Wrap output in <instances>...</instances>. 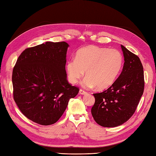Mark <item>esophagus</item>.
<instances>
[{
  "label": "esophagus",
  "mask_w": 156,
  "mask_h": 156,
  "mask_svg": "<svg viewBox=\"0 0 156 156\" xmlns=\"http://www.w3.org/2000/svg\"><path fill=\"white\" fill-rule=\"evenodd\" d=\"M79 93L80 94H86L87 92L85 91V90H84L80 89V91H79Z\"/></svg>",
  "instance_id": "34e87169"
}]
</instances>
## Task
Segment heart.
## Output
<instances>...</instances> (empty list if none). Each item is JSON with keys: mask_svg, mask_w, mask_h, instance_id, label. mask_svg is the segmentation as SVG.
I'll return each mask as SVG.
<instances>
[{"mask_svg": "<svg viewBox=\"0 0 156 156\" xmlns=\"http://www.w3.org/2000/svg\"><path fill=\"white\" fill-rule=\"evenodd\" d=\"M123 65L121 53L115 49H108L90 46L80 49L75 59L66 63L68 79L76 84L84 74L86 78L82 86L92 88L96 86L99 90L106 89L115 81Z\"/></svg>", "mask_w": 156, "mask_h": 156, "instance_id": "obj_1", "label": "heart"}]
</instances>
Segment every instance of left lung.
I'll return each mask as SVG.
<instances>
[{
	"instance_id": "obj_1",
	"label": "left lung",
	"mask_w": 156,
	"mask_h": 156,
	"mask_svg": "<svg viewBox=\"0 0 156 156\" xmlns=\"http://www.w3.org/2000/svg\"><path fill=\"white\" fill-rule=\"evenodd\" d=\"M124 64L120 75L105 91L93 94L92 115L98 124L113 128L127 122L136 112L144 90V75L139 57L121 45Z\"/></svg>"
}]
</instances>
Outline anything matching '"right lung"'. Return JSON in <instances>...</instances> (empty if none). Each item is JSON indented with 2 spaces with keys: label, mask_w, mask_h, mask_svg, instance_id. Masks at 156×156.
Segmentation results:
<instances>
[{
  "label": "right lung",
  "mask_w": 156,
  "mask_h": 156,
  "mask_svg": "<svg viewBox=\"0 0 156 156\" xmlns=\"http://www.w3.org/2000/svg\"><path fill=\"white\" fill-rule=\"evenodd\" d=\"M68 44L46 42L25 49L12 70L13 98L28 119L43 126L56 123L79 88L66 79Z\"/></svg>",
  "instance_id": "add662e5"
}]
</instances>
